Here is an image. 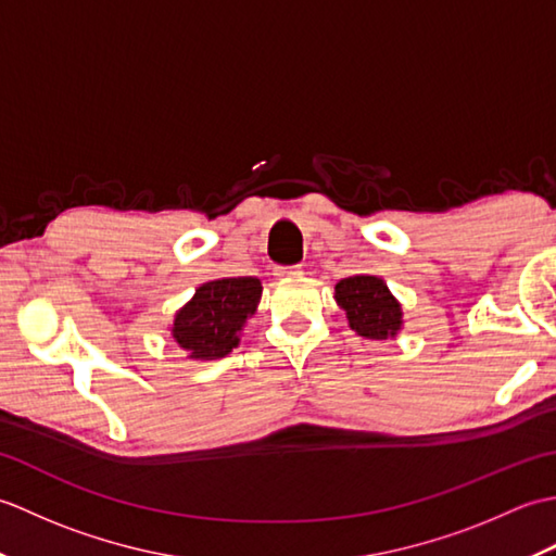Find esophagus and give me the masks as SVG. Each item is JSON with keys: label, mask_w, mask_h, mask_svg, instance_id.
<instances>
[{"label": "esophagus", "mask_w": 556, "mask_h": 556, "mask_svg": "<svg viewBox=\"0 0 556 556\" xmlns=\"http://www.w3.org/2000/svg\"><path fill=\"white\" fill-rule=\"evenodd\" d=\"M299 275H303V267H301V265H296V267H285V269H279V277H299Z\"/></svg>", "instance_id": "esophagus-1"}]
</instances>
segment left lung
<instances>
[{
	"label": "left lung",
	"mask_w": 556,
	"mask_h": 556,
	"mask_svg": "<svg viewBox=\"0 0 556 556\" xmlns=\"http://www.w3.org/2000/svg\"><path fill=\"white\" fill-rule=\"evenodd\" d=\"M334 301L346 313L349 327L363 339H394L404 329V308L380 277L353 275L339 279Z\"/></svg>",
	"instance_id": "obj_1"
}]
</instances>
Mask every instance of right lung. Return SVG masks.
<instances>
[{
  "mask_svg": "<svg viewBox=\"0 0 556 556\" xmlns=\"http://www.w3.org/2000/svg\"><path fill=\"white\" fill-rule=\"evenodd\" d=\"M263 285L257 277H222L200 285L193 299L174 313L169 334L186 358L217 361L241 344L243 327L253 317Z\"/></svg>",
  "mask_w": 556,
  "mask_h": 556,
  "instance_id": "add662e5",
  "label": "right lung"
}]
</instances>
